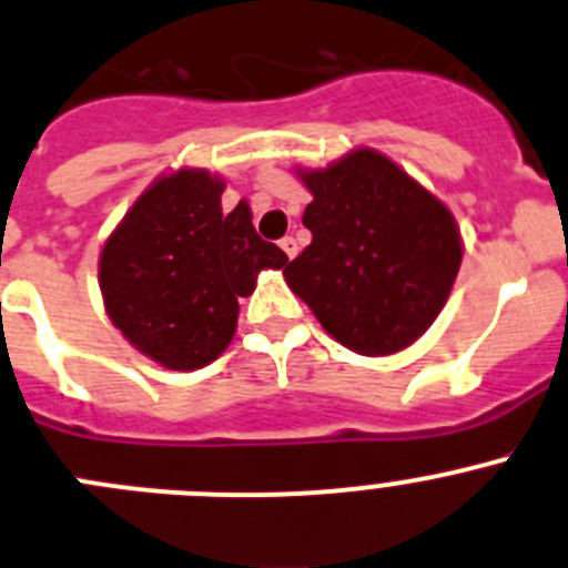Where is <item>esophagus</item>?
<instances>
[{
    "label": "esophagus",
    "instance_id": "1",
    "mask_svg": "<svg viewBox=\"0 0 568 568\" xmlns=\"http://www.w3.org/2000/svg\"><path fill=\"white\" fill-rule=\"evenodd\" d=\"M280 250H283L285 255H288L291 261H294L296 252H300V244H296V239H291V235H285V239L280 241Z\"/></svg>",
    "mask_w": 568,
    "mask_h": 568
}]
</instances>
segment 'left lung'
<instances>
[{"label":"left lung","mask_w":568,"mask_h":568,"mask_svg":"<svg viewBox=\"0 0 568 568\" xmlns=\"http://www.w3.org/2000/svg\"><path fill=\"white\" fill-rule=\"evenodd\" d=\"M296 172L313 194L302 216L313 241L285 266V283L346 349L410 346L458 277L464 244L449 207L366 146Z\"/></svg>","instance_id":"obj_1"}]
</instances>
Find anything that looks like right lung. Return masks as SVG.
Wrapping results in <instances>:
<instances>
[{"instance_id":"add662e5","label":"right lung","mask_w":568,"mask_h":568,"mask_svg":"<svg viewBox=\"0 0 568 568\" xmlns=\"http://www.w3.org/2000/svg\"><path fill=\"white\" fill-rule=\"evenodd\" d=\"M224 180L205 169L158 178L99 255V288L110 322L138 352L174 372L216 361L239 324V296L263 268L288 263L252 227L239 202L222 211Z\"/></svg>"}]
</instances>
